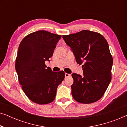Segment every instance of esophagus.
<instances>
[{"label":"esophagus","instance_id":"obj_1","mask_svg":"<svg viewBox=\"0 0 127 127\" xmlns=\"http://www.w3.org/2000/svg\"><path fill=\"white\" fill-rule=\"evenodd\" d=\"M65 77H69V76H70V74L66 73L65 74Z\"/></svg>","mask_w":127,"mask_h":127}]
</instances>
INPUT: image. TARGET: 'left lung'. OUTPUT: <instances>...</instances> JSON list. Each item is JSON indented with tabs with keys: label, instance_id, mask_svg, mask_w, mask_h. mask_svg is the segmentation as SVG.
I'll use <instances>...</instances> for the list:
<instances>
[{
	"label": "left lung",
	"instance_id": "left-lung-1",
	"mask_svg": "<svg viewBox=\"0 0 127 127\" xmlns=\"http://www.w3.org/2000/svg\"><path fill=\"white\" fill-rule=\"evenodd\" d=\"M79 65L83 64V75L73 73V98L81 103L99 100L112 79V55L106 40L98 32L88 30L63 35Z\"/></svg>",
	"mask_w": 127,
	"mask_h": 127
}]
</instances>
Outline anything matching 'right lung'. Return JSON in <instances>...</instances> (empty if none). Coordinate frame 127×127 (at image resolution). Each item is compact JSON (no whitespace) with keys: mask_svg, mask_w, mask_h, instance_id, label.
I'll list each match as a JSON object with an SVG mask.
<instances>
[{"mask_svg":"<svg viewBox=\"0 0 127 127\" xmlns=\"http://www.w3.org/2000/svg\"><path fill=\"white\" fill-rule=\"evenodd\" d=\"M61 36L38 31L25 36L19 46L15 61L18 80L31 100L40 105L55 98L57 89L65 78L64 71L55 72L45 65L53 56Z\"/></svg>","mask_w":127,"mask_h":127,"instance_id":"1","label":"right lung"}]
</instances>
